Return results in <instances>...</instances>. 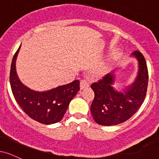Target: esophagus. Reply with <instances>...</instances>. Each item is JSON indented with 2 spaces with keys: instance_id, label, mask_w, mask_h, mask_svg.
<instances>
[{
  "instance_id": "esophagus-1",
  "label": "esophagus",
  "mask_w": 159,
  "mask_h": 159,
  "mask_svg": "<svg viewBox=\"0 0 159 159\" xmlns=\"http://www.w3.org/2000/svg\"><path fill=\"white\" fill-rule=\"evenodd\" d=\"M90 86V83L87 81V79H82L81 80V83H80V87H81V90L87 88Z\"/></svg>"
}]
</instances>
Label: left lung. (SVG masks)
Segmentation results:
<instances>
[{"instance_id": "1", "label": "left lung", "mask_w": 159, "mask_h": 159, "mask_svg": "<svg viewBox=\"0 0 159 159\" xmlns=\"http://www.w3.org/2000/svg\"><path fill=\"white\" fill-rule=\"evenodd\" d=\"M138 61V75L123 92L113 87L114 72L91 84L95 97L90 107L93 117L102 125H115L126 121L140 108L145 99L148 85V69L143 54L138 51L132 54Z\"/></svg>"}]
</instances>
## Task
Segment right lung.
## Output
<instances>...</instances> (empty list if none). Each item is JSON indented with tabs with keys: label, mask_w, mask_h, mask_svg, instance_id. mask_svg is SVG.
<instances>
[{
	"label": "right lung",
	"mask_w": 159,
	"mask_h": 159,
	"mask_svg": "<svg viewBox=\"0 0 159 159\" xmlns=\"http://www.w3.org/2000/svg\"><path fill=\"white\" fill-rule=\"evenodd\" d=\"M21 45L12 58L10 82L15 99L30 118L40 123L51 125L63 119L69 102L80 90L78 80L48 91L31 90L21 83L16 69V61Z\"/></svg>",
	"instance_id": "obj_1"
}]
</instances>
